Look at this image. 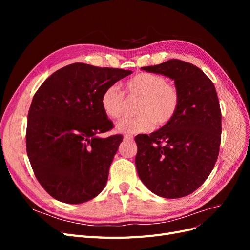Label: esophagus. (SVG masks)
I'll return each instance as SVG.
<instances>
[{
    "label": "esophagus",
    "instance_id": "obj_1",
    "mask_svg": "<svg viewBox=\"0 0 250 250\" xmlns=\"http://www.w3.org/2000/svg\"><path fill=\"white\" fill-rule=\"evenodd\" d=\"M133 139V135L132 134H125L124 135V140L125 141H129V140H132Z\"/></svg>",
    "mask_w": 250,
    "mask_h": 250
}]
</instances>
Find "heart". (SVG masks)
<instances>
[{
  "label": "heart",
  "instance_id": "obj_1",
  "mask_svg": "<svg viewBox=\"0 0 250 250\" xmlns=\"http://www.w3.org/2000/svg\"><path fill=\"white\" fill-rule=\"evenodd\" d=\"M125 92L129 98L139 99L135 112L138 117L122 119L116 128L122 133L148 132L157 126H165L175 118L180 106L178 88L167 82L162 75L140 72L125 83ZM101 106L105 115L111 119H120L126 106L125 95L115 86L104 89Z\"/></svg>",
  "mask_w": 250,
  "mask_h": 250
}]
</instances>
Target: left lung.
<instances>
[{"label": "left lung", "mask_w": 250, "mask_h": 250, "mask_svg": "<svg viewBox=\"0 0 250 250\" xmlns=\"http://www.w3.org/2000/svg\"><path fill=\"white\" fill-rule=\"evenodd\" d=\"M142 70L174 80L180 106L170 123L135 137L142 183L164 198L192 194L208 177L221 143V109L214 83L199 67L179 59Z\"/></svg>", "instance_id": "1"}]
</instances>
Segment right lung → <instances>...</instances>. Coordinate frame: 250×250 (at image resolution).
<instances>
[{
	"mask_svg": "<svg viewBox=\"0 0 250 250\" xmlns=\"http://www.w3.org/2000/svg\"><path fill=\"white\" fill-rule=\"evenodd\" d=\"M131 73L76 62L53 73L37 89L28 112L26 148L37 180L53 198L78 204L104 188L123 137H99L113 126L101 96Z\"/></svg>",
	"mask_w": 250,
	"mask_h": 250,
	"instance_id": "1",
	"label": "right lung"
}]
</instances>
